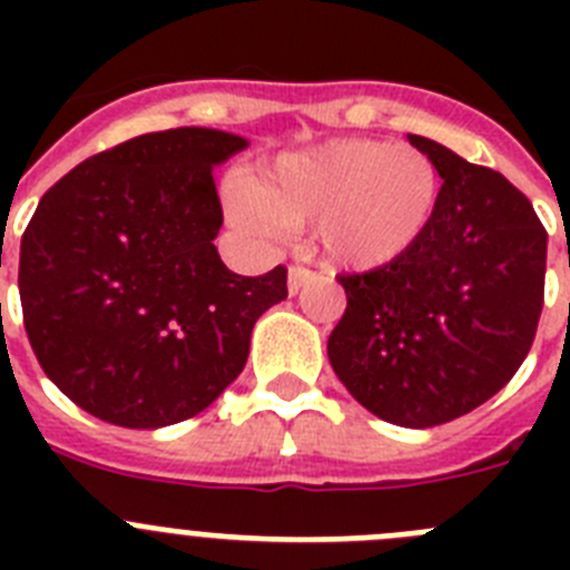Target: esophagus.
<instances>
[{"label":"esophagus","instance_id":"esophagus-1","mask_svg":"<svg viewBox=\"0 0 570 570\" xmlns=\"http://www.w3.org/2000/svg\"><path fill=\"white\" fill-rule=\"evenodd\" d=\"M314 276H316L314 271L305 268V265H291V268H288V294L291 296L299 294V291L305 288L311 279H314Z\"/></svg>","mask_w":570,"mask_h":570}]
</instances>
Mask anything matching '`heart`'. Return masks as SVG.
Returning <instances> with one entry per match:
<instances>
[{
    "instance_id": "heart-1",
    "label": "heart",
    "mask_w": 570,
    "mask_h": 570,
    "mask_svg": "<svg viewBox=\"0 0 570 570\" xmlns=\"http://www.w3.org/2000/svg\"><path fill=\"white\" fill-rule=\"evenodd\" d=\"M440 174L422 150L376 139H334L276 156L236 185L228 214L256 239L314 223L320 250L342 268L400 259L434 219Z\"/></svg>"
}]
</instances>
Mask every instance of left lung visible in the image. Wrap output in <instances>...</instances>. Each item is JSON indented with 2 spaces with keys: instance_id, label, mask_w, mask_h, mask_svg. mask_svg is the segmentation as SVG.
<instances>
[{
  "instance_id": "1",
  "label": "left lung",
  "mask_w": 570,
  "mask_h": 570,
  "mask_svg": "<svg viewBox=\"0 0 570 570\" xmlns=\"http://www.w3.org/2000/svg\"><path fill=\"white\" fill-rule=\"evenodd\" d=\"M407 142L442 176L434 219L400 259L340 276L347 308L328 360L371 414L434 428L491 400L531 351L548 234L502 174L425 136Z\"/></svg>"
}]
</instances>
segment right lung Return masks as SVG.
I'll return each mask as SVG.
<instances>
[{"label": "right lung", "mask_w": 570, "mask_h": 570, "mask_svg": "<svg viewBox=\"0 0 570 570\" xmlns=\"http://www.w3.org/2000/svg\"><path fill=\"white\" fill-rule=\"evenodd\" d=\"M248 139L214 128L142 134L65 174L22 234L19 296L48 380L122 428L174 425L248 362L250 331L288 296V268L239 276L214 168Z\"/></svg>", "instance_id": "obj_1"}]
</instances>
